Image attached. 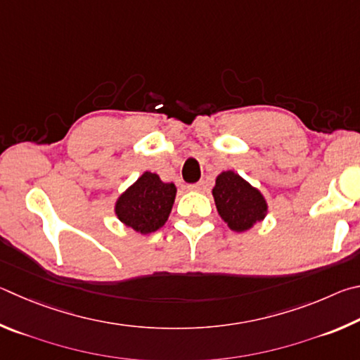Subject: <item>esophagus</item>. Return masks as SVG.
<instances>
[{
    "label": "esophagus",
    "instance_id": "1",
    "mask_svg": "<svg viewBox=\"0 0 360 360\" xmlns=\"http://www.w3.org/2000/svg\"><path fill=\"white\" fill-rule=\"evenodd\" d=\"M204 186H205L204 181H199V184L188 185V190H191V191H202V190H204Z\"/></svg>",
    "mask_w": 360,
    "mask_h": 360
}]
</instances>
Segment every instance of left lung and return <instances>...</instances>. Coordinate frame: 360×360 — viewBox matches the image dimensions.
Here are the masks:
<instances>
[{
    "mask_svg": "<svg viewBox=\"0 0 360 360\" xmlns=\"http://www.w3.org/2000/svg\"><path fill=\"white\" fill-rule=\"evenodd\" d=\"M217 210L234 232H245L267 215V200L257 188L234 170H224L217 176L212 190Z\"/></svg>",
    "mask_w": 360,
    "mask_h": 360,
    "instance_id": "left-lung-1",
    "label": "left lung"
}]
</instances>
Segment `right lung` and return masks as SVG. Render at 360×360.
<instances>
[{
    "label": "right lung",
    "mask_w": 360,
    "mask_h": 360,
    "mask_svg": "<svg viewBox=\"0 0 360 360\" xmlns=\"http://www.w3.org/2000/svg\"><path fill=\"white\" fill-rule=\"evenodd\" d=\"M176 188L164 184L160 175L143 172L115 202V215L126 228L151 234L166 224L172 210Z\"/></svg>",
    "instance_id": "obj_1"
}]
</instances>
